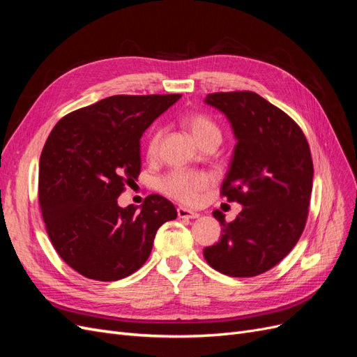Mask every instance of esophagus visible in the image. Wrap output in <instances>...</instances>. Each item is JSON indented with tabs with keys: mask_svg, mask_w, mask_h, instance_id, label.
Segmentation results:
<instances>
[{
	"mask_svg": "<svg viewBox=\"0 0 357 357\" xmlns=\"http://www.w3.org/2000/svg\"><path fill=\"white\" fill-rule=\"evenodd\" d=\"M177 215H178L180 219H198L199 218L198 213L192 211V210H188L185 207H178L177 208Z\"/></svg>",
	"mask_w": 357,
	"mask_h": 357,
	"instance_id": "1",
	"label": "esophagus"
}]
</instances>
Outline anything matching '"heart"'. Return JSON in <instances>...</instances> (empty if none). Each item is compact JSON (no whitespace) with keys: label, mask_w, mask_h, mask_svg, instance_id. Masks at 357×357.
I'll use <instances>...</instances> for the list:
<instances>
[{"label":"heart","mask_w":357,"mask_h":357,"mask_svg":"<svg viewBox=\"0 0 357 357\" xmlns=\"http://www.w3.org/2000/svg\"><path fill=\"white\" fill-rule=\"evenodd\" d=\"M183 125L186 126L192 138L201 147L207 143H220V128L205 114L188 113L183 117ZM162 134H164V129L160 126L153 128V131L150 132L146 143L147 156H156ZM210 183L211 178L207 172L176 169L168 172L167 176L159 180V189L172 199H177L183 204H195L199 199L201 192L207 189Z\"/></svg>","instance_id":"b5f03b06"}]
</instances>
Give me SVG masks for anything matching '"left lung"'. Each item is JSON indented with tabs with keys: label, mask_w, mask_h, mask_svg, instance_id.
Returning a JSON list of instances; mask_svg holds the SVG:
<instances>
[{
	"label": "left lung",
	"mask_w": 357,
	"mask_h": 357,
	"mask_svg": "<svg viewBox=\"0 0 357 357\" xmlns=\"http://www.w3.org/2000/svg\"><path fill=\"white\" fill-rule=\"evenodd\" d=\"M205 102L225 113L236 144L220 189L241 213L222 225L219 243L204 248L211 268L229 277H255L275 266L298 243L308 218L312 159L294 119L250 91L208 93Z\"/></svg>",
	"instance_id": "left-lung-1"
}]
</instances>
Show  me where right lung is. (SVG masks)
I'll return each mask as SVG.
<instances>
[{"label": "right lung", "instance_id": "1", "mask_svg": "<svg viewBox=\"0 0 357 357\" xmlns=\"http://www.w3.org/2000/svg\"><path fill=\"white\" fill-rule=\"evenodd\" d=\"M180 93L113 95L67 116L40 156L38 201L49 238L86 278L116 282L142 268L156 231L177 218L172 202L149 195L142 207L117 198L139 176V138Z\"/></svg>", "mask_w": 357, "mask_h": 357}]
</instances>
